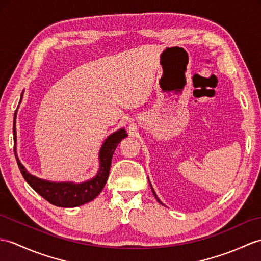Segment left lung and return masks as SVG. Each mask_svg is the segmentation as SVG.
I'll return each instance as SVG.
<instances>
[{
  "label": "left lung",
  "mask_w": 261,
  "mask_h": 261,
  "mask_svg": "<svg viewBox=\"0 0 261 261\" xmlns=\"http://www.w3.org/2000/svg\"><path fill=\"white\" fill-rule=\"evenodd\" d=\"M149 182H150V181H149ZM150 186H151V184H150ZM151 189H152V192H153V195H154V197L156 198V200H158V201H159L160 203H162V202L160 201V200H159V198H158V197H156V195H155V192H154V190H153V188H152V186H151Z\"/></svg>",
  "instance_id": "obj_1"
}]
</instances>
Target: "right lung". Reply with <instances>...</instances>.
<instances>
[{
  "label": "right lung",
  "mask_w": 261,
  "mask_h": 261,
  "mask_svg": "<svg viewBox=\"0 0 261 261\" xmlns=\"http://www.w3.org/2000/svg\"><path fill=\"white\" fill-rule=\"evenodd\" d=\"M24 92V91H23ZM23 92L21 94L20 103L22 101ZM16 111L14 114L13 121V137H14V154L16 158L17 166H19L20 171L25 179L27 182L31 186L32 189L39 193L41 197H43L46 201L57 205V207L71 208L82 205L87 202L92 201V200L99 195L105 188L107 180L110 172L112 155L114 150L117 149L120 141L128 137L124 128H121L116 132L111 133L99 151V162L100 167L98 173H96L92 179L84 181V182H72V181H65V182H54V181H48L44 179H40L35 175L30 173L25 167H24L19 156H17L16 151Z\"/></svg>",
  "instance_id": "obj_1"
}]
</instances>
